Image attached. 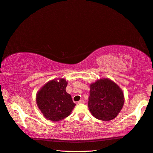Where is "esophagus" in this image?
<instances>
[{
	"label": "esophagus",
	"instance_id": "obj_1",
	"mask_svg": "<svg viewBox=\"0 0 153 153\" xmlns=\"http://www.w3.org/2000/svg\"><path fill=\"white\" fill-rule=\"evenodd\" d=\"M85 102L84 100H80L79 101L77 102L78 104H85Z\"/></svg>",
	"mask_w": 153,
	"mask_h": 153
}]
</instances>
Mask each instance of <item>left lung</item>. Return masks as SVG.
<instances>
[{
    "instance_id": "1",
    "label": "left lung",
    "mask_w": 153,
    "mask_h": 153,
    "mask_svg": "<svg viewBox=\"0 0 153 153\" xmlns=\"http://www.w3.org/2000/svg\"><path fill=\"white\" fill-rule=\"evenodd\" d=\"M88 108L92 115L104 121L111 120L120 113L124 103L123 91L113 81L102 78L90 85Z\"/></svg>"
}]
</instances>
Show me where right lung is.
I'll return each instance as SVG.
<instances>
[{
  "mask_svg": "<svg viewBox=\"0 0 153 153\" xmlns=\"http://www.w3.org/2000/svg\"><path fill=\"white\" fill-rule=\"evenodd\" d=\"M51 80L43 86L36 94L38 108L47 120L58 122L71 114L76 104L67 94V82L65 79Z\"/></svg>",
  "mask_w": 153,
  "mask_h": 153,
  "instance_id": "right-lung-1",
  "label": "right lung"
}]
</instances>
